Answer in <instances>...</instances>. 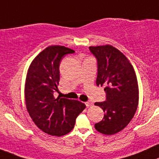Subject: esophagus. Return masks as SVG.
I'll list each match as a JSON object with an SVG mask.
<instances>
[{
	"mask_svg": "<svg viewBox=\"0 0 159 159\" xmlns=\"http://www.w3.org/2000/svg\"><path fill=\"white\" fill-rule=\"evenodd\" d=\"M85 105H86V107H90V106H93V102H91V101H88V102H86V103H85Z\"/></svg>",
	"mask_w": 159,
	"mask_h": 159,
	"instance_id": "1",
	"label": "esophagus"
}]
</instances>
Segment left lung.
I'll use <instances>...</instances> for the list:
<instances>
[{
    "label": "left lung",
    "instance_id": "left-lung-1",
    "mask_svg": "<svg viewBox=\"0 0 159 159\" xmlns=\"http://www.w3.org/2000/svg\"><path fill=\"white\" fill-rule=\"evenodd\" d=\"M97 59L96 85H105V102L95 105L103 109L104 117L95 124L100 133L113 135L124 129L136 113L139 103V87L136 73L128 58L111 44L90 46Z\"/></svg>",
    "mask_w": 159,
    "mask_h": 159
}]
</instances>
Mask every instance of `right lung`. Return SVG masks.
I'll return each instance as SVG.
<instances>
[{
  "label": "right lung",
  "mask_w": 159,
  "mask_h": 159,
  "mask_svg": "<svg viewBox=\"0 0 159 159\" xmlns=\"http://www.w3.org/2000/svg\"><path fill=\"white\" fill-rule=\"evenodd\" d=\"M74 52L65 46H48L33 59L26 74V110L37 126L51 136H61L70 133L76 118L85 108V104L78 100L53 96L59 84L62 57Z\"/></svg>",
  "instance_id": "add662e5"
}]
</instances>
